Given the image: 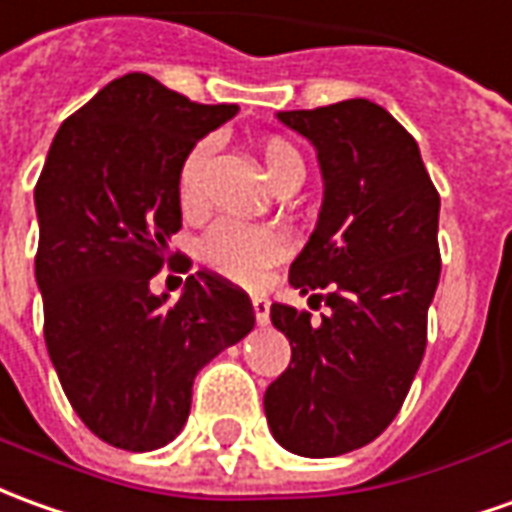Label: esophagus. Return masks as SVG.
<instances>
[{"label": "esophagus", "mask_w": 512, "mask_h": 512, "mask_svg": "<svg viewBox=\"0 0 512 512\" xmlns=\"http://www.w3.org/2000/svg\"><path fill=\"white\" fill-rule=\"evenodd\" d=\"M252 307H255L257 324H268V313H271V305H268V299H263V296H255V299H252Z\"/></svg>", "instance_id": "34e87169"}]
</instances>
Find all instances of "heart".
<instances>
[{
  "instance_id": "1",
  "label": "heart",
  "mask_w": 512,
  "mask_h": 512,
  "mask_svg": "<svg viewBox=\"0 0 512 512\" xmlns=\"http://www.w3.org/2000/svg\"><path fill=\"white\" fill-rule=\"evenodd\" d=\"M255 149L263 169H266V177L277 191L302 185L305 157L288 138L263 135L255 141ZM210 152H213V141H207V138L199 141L185 155L180 174H177V196H180V207L188 216L199 213L205 205V169ZM280 255L282 238L277 232L266 230V227H246V224H235V221H219L199 244V260L213 274L230 282H241V285H255Z\"/></svg>"
}]
</instances>
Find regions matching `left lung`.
I'll return each mask as SVG.
<instances>
[{
	"label": "left lung",
	"mask_w": 512,
	"mask_h": 512,
	"mask_svg": "<svg viewBox=\"0 0 512 512\" xmlns=\"http://www.w3.org/2000/svg\"><path fill=\"white\" fill-rule=\"evenodd\" d=\"M277 119L316 146L324 199L316 230L291 263V285L330 307L271 305L291 366L263 396L280 446L302 457L371 443L405 402L427 346L441 277V196L413 135L385 107L346 99ZM310 296V299H313Z\"/></svg>",
	"instance_id": "left-lung-1"
}]
</instances>
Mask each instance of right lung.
Here are the masks:
<instances>
[{"label": "right lung", "instance_id": "add662e5", "mask_svg": "<svg viewBox=\"0 0 512 512\" xmlns=\"http://www.w3.org/2000/svg\"><path fill=\"white\" fill-rule=\"evenodd\" d=\"M235 113L124 74L60 124L35 185L46 349L74 413L116 449L174 441L196 374L255 327L249 296L216 274H191L174 305L149 288L180 257L182 160Z\"/></svg>", "mask_w": 512, "mask_h": 512}]
</instances>
